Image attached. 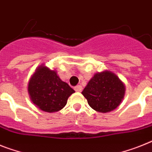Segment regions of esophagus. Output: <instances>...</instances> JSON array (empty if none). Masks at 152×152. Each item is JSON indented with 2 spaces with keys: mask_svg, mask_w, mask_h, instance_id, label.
Instances as JSON below:
<instances>
[{
  "mask_svg": "<svg viewBox=\"0 0 152 152\" xmlns=\"http://www.w3.org/2000/svg\"><path fill=\"white\" fill-rule=\"evenodd\" d=\"M74 90H76V92H81L83 90V88H82V86H80V85H77V86L74 87Z\"/></svg>",
  "mask_w": 152,
  "mask_h": 152,
  "instance_id": "obj_1",
  "label": "esophagus"
}]
</instances>
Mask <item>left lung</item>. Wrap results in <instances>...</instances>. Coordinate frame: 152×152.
I'll use <instances>...</instances> for the list:
<instances>
[{
    "instance_id": "1",
    "label": "left lung",
    "mask_w": 152,
    "mask_h": 152,
    "mask_svg": "<svg viewBox=\"0 0 152 152\" xmlns=\"http://www.w3.org/2000/svg\"><path fill=\"white\" fill-rule=\"evenodd\" d=\"M124 91V85L115 74L104 71L94 75L82 94L93 109L107 113L119 106Z\"/></svg>"
}]
</instances>
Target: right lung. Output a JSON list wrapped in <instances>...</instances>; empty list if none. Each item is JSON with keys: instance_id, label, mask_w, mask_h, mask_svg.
Wrapping results in <instances>:
<instances>
[{"instance_id": "obj_1", "label": "right lung", "mask_w": 152, "mask_h": 152, "mask_svg": "<svg viewBox=\"0 0 152 152\" xmlns=\"http://www.w3.org/2000/svg\"><path fill=\"white\" fill-rule=\"evenodd\" d=\"M28 93L33 104L43 111L52 113L64 107L75 91L60 80L56 72L40 66L30 80Z\"/></svg>"}]
</instances>
